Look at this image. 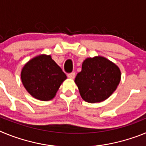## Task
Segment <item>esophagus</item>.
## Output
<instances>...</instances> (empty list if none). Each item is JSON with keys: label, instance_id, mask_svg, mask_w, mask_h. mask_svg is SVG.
<instances>
[{"label": "esophagus", "instance_id": "1", "mask_svg": "<svg viewBox=\"0 0 146 146\" xmlns=\"http://www.w3.org/2000/svg\"><path fill=\"white\" fill-rule=\"evenodd\" d=\"M67 76H68V77L70 78V79H74V77H75V73H74V72H72L70 74H67Z\"/></svg>", "mask_w": 146, "mask_h": 146}]
</instances>
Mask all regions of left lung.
Listing matches in <instances>:
<instances>
[{"mask_svg": "<svg viewBox=\"0 0 146 146\" xmlns=\"http://www.w3.org/2000/svg\"><path fill=\"white\" fill-rule=\"evenodd\" d=\"M119 67L102 56L88 58L74 80L82 99L97 103L111 96L121 81Z\"/></svg>", "mask_w": 146, "mask_h": 146, "instance_id": "obj_1", "label": "left lung"}]
</instances>
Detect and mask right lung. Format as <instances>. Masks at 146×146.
<instances>
[{
    "instance_id": "obj_1",
    "label": "right lung",
    "mask_w": 146,
    "mask_h": 146,
    "mask_svg": "<svg viewBox=\"0 0 146 146\" xmlns=\"http://www.w3.org/2000/svg\"><path fill=\"white\" fill-rule=\"evenodd\" d=\"M66 75L50 55L42 54L28 61L21 71V80L35 99L49 101L56 95Z\"/></svg>"
}]
</instances>
